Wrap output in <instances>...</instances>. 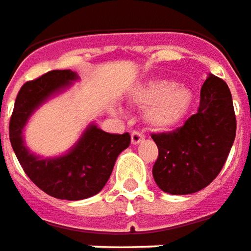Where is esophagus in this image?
<instances>
[{
	"label": "esophagus",
	"instance_id": "1",
	"mask_svg": "<svg viewBox=\"0 0 251 251\" xmlns=\"http://www.w3.org/2000/svg\"><path fill=\"white\" fill-rule=\"evenodd\" d=\"M144 138H145V135H144L141 131H132V132H131V142H132L134 145L139 144Z\"/></svg>",
	"mask_w": 251,
	"mask_h": 251
}]
</instances>
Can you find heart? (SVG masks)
I'll return each mask as SVG.
<instances>
[{"label":"heart","instance_id":"heart-1","mask_svg":"<svg viewBox=\"0 0 251 251\" xmlns=\"http://www.w3.org/2000/svg\"><path fill=\"white\" fill-rule=\"evenodd\" d=\"M135 103L149 107L146 119L154 128L166 129L176 126L188 112L192 92L171 80H153L137 91Z\"/></svg>","mask_w":251,"mask_h":251}]
</instances>
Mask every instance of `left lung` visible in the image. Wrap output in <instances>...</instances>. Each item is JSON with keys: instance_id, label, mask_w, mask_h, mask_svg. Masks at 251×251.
<instances>
[{"instance_id": "1", "label": "left lung", "mask_w": 251, "mask_h": 251, "mask_svg": "<svg viewBox=\"0 0 251 251\" xmlns=\"http://www.w3.org/2000/svg\"><path fill=\"white\" fill-rule=\"evenodd\" d=\"M236 135V116L226 82L210 75L200 90L198 113L178 128L152 134L159 149L153 178L163 192L189 195L223 170Z\"/></svg>"}]
</instances>
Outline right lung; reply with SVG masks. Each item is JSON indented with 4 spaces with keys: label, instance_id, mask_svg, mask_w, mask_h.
I'll use <instances>...</instances> for the list:
<instances>
[{
    "label": "right lung",
    "instance_id": "1",
    "mask_svg": "<svg viewBox=\"0 0 251 251\" xmlns=\"http://www.w3.org/2000/svg\"><path fill=\"white\" fill-rule=\"evenodd\" d=\"M75 77L72 70H52L25 82L16 97L9 122V141L26 176L43 192L62 200L87 199L100 192L112 174L117 156L131 142L128 132L109 134L91 126L78 144L62 157L43 160L28 153L22 138L28 116Z\"/></svg>",
    "mask_w": 251,
    "mask_h": 251
}]
</instances>
